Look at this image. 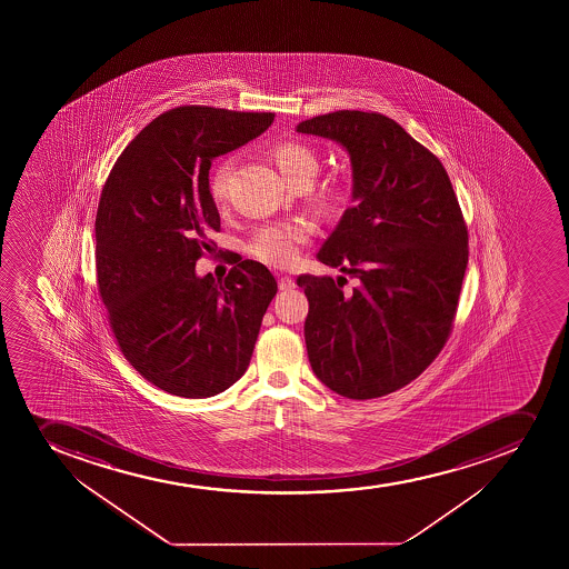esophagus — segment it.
<instances>
[{"instance_id": "obj_1", "label": "esophagus", "mask_w": 569, "mask_h": 569, "mask_svg": "<svg viewBox=\"0 0 569 569\" xmlns=\"http://www.w3.org/2000/svg\"><path fill=\"white\" fill-rule=\"evenodd\" d=\"M278 288H280V291H291V289H295L293 278L291 276H281V278H278Z\"/></svg>"}]
</instances>
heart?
I'll return each instance as SVG.
<instances>
[{
  "mask_svg": "<svg viewBox=\"0 0 569 569\" xmlns=\"http://www.w3.org/2000/svg\"><path fill=\"white\" fill-rule=\"evenodd\" d=\"M274 161L283 178L293 183L297 180H310L316 174L317 158L310 148L299 142H283L274 148ZM230 164L220 163L214 169L209 191L214 202H222L228 194ZM313 228L306 220H291L278 224L264 226L248 244V252L261 263L272 267H289L299 258L302 244L310 241Z\"/></svg>",
  "mask_w": 569,
  "mask_h": 569,
  "instance_id": "1",
  "label": "heart"
}]
</instances>
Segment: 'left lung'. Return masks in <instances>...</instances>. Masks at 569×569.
<instances>
[{"mask_svg":"<svg viewBox=\"0 0 569 569\" xmlns=\"http://www.w3.org/2000/svg\"><path fill=\"white\" fill-rule=\"evenodd\" d=\"M297 131L338 142L352 167V206L317 259L358 283L343 291L332 276L297 278L310 302L308 358L341 397L377 399L443 349L467 269L466 222L441 161L395 120L336 111Z\"/></svg>","mask_w":569,"mask_h":569,"instance_id":"8db88e82","label":"left lung"}]
</instances>
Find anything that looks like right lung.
I'll list each match as a JSON object with an SVG mask.
<instances>
[{"instance_id": "1", "label": "right lung", "mask_w": 569, "mask_h": 569, "mask_svg": "<svg viewBox=\"0 0 569 569\" xmlns=\"http://www.w3.org/2000/svg\"><path fill=\"white\" fill-rule=\"evenodd\" d=\"M272 113L187 106L152 120L117 159L97 224L98 289L126 360L183 399L222 393L244 375L278 286L244 259L224 281L194 264L219 231L209 169L261 136Z\"/></svg>"}]
</instances>
